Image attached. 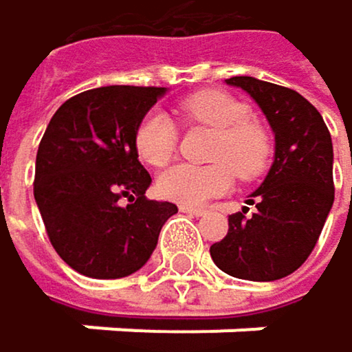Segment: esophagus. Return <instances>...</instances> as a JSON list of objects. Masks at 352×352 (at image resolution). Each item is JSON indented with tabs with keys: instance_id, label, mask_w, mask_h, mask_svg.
<instances>
[{
	"instance_id": "1",
	"label": "esophagus",
	"mask_w": 352,
	"mask_h": 352,
	"mask_svg": "<svg viewBox=\"0 0 352 352\" xmlns=\"http://www.w3.org/2000/svg\"><path fill=\"white\" fill-rule=\"evenodd\" d=\"M180 212H184L188 216H197V218L206 214V210H201V208H188V206H180Z\"/></svg>"
}]
</instances>
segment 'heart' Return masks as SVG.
Listing matches in <instances>:
<instances>
[{"label":"heart","instance_id":"1","mask_svg":"<svg viewBox=\"0 0 352 352\" xmlns=\"http://www.w3.org/2000/svg\"><path fill=\"white\" fill-rule=\"evenodd\" d=\"M180 113L195 124L216 130L210 166L176 164L157 178L160 195L180 206L197 208L226 192L233 184V172L239 178H254L267 168L271 160V136L256 121L252 111L239 98L206 90L192 94L180 104ZM178 128L162 113L151 111L136 128L134 144L138 157L148 166H166L176 151Z\"/></svg>","mask_w":352,"mask_h":352}]
</instances>
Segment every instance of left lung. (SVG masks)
I'll use <instances>...</instances> for the list:
<instances>
[{
	"instance_id": "obj_1",
	"label": "left lung",
	"mask_w": 352,
	"mask_h": 352,
	"mask_svg": "<svg viewBox=\"0 0 352 352\" xmlns=\"http://www.w3.org/2000/svg\"><path fill=\"white\" fill-rule=\"evenodd\" d=\"M265 113L275 134L273 166L252 192V216H228V233L210 248L216 267L248 281L292 275L313 252L333 204V146L321 113L289 87L231 77Z\"/></svg>"
}]
</instances>
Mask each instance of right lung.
<instances>
[{"label":"right lung","instance_id":"obj_1","mask_svg":"<svg viewBox=\"0 0 352 352\" xmlns=\"http://www.w3.org/2000/svg\"><path fill=\"white\" fill-rule=\"evenodd\" d=\"M168 87L107 85L69 98L37 148L33 195L50 243L77 273L119 279L142 269L178 208L146 199L136 128ZM131 204L121 206L120 199Z\"/></svg>","mask_w":352,"mask_h":352}]
</instances>
